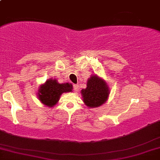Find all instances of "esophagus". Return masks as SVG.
<instances>
[{
  "instance_id": "obj_1",
  "label": "esophagus",
  "mask_w": 160,
  "mask_h": 160,
  "mask_svg": "<svg viewBox=\"0 0 160 160\" xmlns=\"http://www.w3.org/2000/svg\"><path fill=\"white\" fill-rule=\"evenodd\" d=\"M79 89H80V86L73 85V91H74V92H78Z\"/></svg>"
}]
</instances>
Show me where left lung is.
Returning a JSON list of instances; mask_svg holds the SVG:
<instances>
[{
    "label": "left lung",
    "mask_w": 160,
    "mask_h": 160,
    "mask_svg": "<svg viewBox=\"0 0 160 160\" xmlns=\"http://www.w3.org/2000/svg\"><path fill=\"white\" fill-rule=\"evenodd\" d=\"M83 101L89 108H96L104 104L109 96L106 82L97 75H91L87 80V88L81 90Z\"/></svg>",
    "instance_id": "left-lung-1"
}]
</instances>
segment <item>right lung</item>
Here are the masks:
<instances>
[{
	"label": "right lung",
	"instance_id": "right-lung-1",
	"mask_svg": "<svg viewBox=\"0 0 160 160\" xmlns=\"http://www.w3.org/2000/svg\"><path fill=\"white\" fill-rule=\"evenodd\" d=\"M73 86L71 83H59L55 79H48L40 86L38 90V97L42 103L48 107H53L60 99L64 92H71Z\"/></svg>",
	"mask_w": 160,
	"mask_h": 160
}]
</instances>
